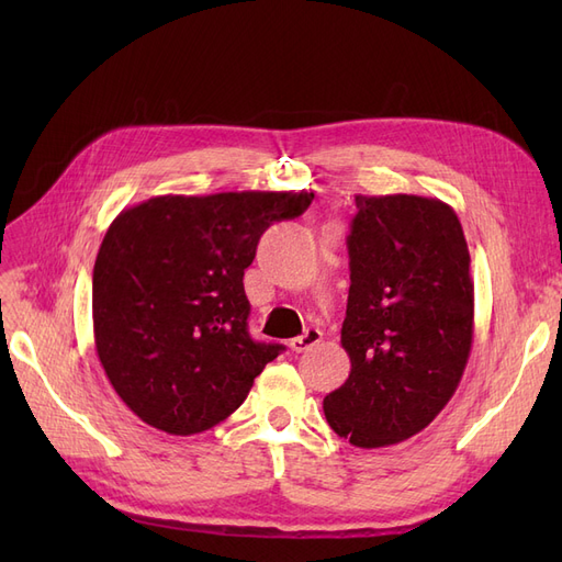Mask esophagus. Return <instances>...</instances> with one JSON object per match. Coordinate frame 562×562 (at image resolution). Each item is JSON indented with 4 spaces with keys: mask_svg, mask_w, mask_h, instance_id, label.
Segmentation results:
<instances>
[{
    "mask_svg": "<svg viewBox=\"0 0 562 562\" xmlns=\"http://www.w3.org/2000/svg\"><path fill=\"white\" fill-rule=\"evenodd\" d=\"M323 339V333L318 330V328H310L307 333L304 335H300V337H293L291 339V349L295 351V353H302V351H310L312 347H316L318 342Z\"/></svg>",
    "mask_w": 562,
    "mask_h": 562,
    "instance_id": "esophagus-1",
    "label": "esophagus"
}]
</instances>
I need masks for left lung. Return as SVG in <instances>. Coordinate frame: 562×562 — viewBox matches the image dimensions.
Segmentation results:
<instances>
[{
  "label": "left lung",
  "instance_id": "left-lung-1",
  "mask_svg": "<svg viewBox=\"0 0 562 562\" xmlns=\"http://www.w3.org/2000/svg\"><path fill=\"white\" fill-rule=\"evenodd\" d=\"M342 323L349 380L323 398L330 429L384 448L427 429L464 375L473 342L471 255L440 199L356 194Z\"/></svg>",
  "mask_w": 562,
  "mask_h": 562
}]
</instances>
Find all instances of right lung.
Here are the masks:
<instances>
[{
	"label": "right lung",
	"instance_id": "1",
	"mask_svg": "<svg viewBox=\"0 0 562 562\" xmlns=\"http://www.w3.org/2000/svg\"><path fill=\"white\" fill-rule=\"evenodd\" d=\"M314 192L151 196L114 217L93 267L100 366L133 415L171 436L239 407L283 345L248 335L244 271L265 229Z\"/></svg>",
	"mask_w": 562,
	"mask_h": 562
}]
</instances>
